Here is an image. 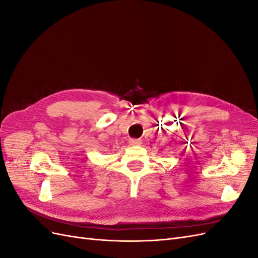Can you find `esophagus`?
<instances>
[{
    "mask_svg": "<svg viewBox=\"0 0 258 258\" xmlns=\"http://www.w3.org/2000/svg\"><path fill=\"white\" fill-rule=\"evenodd\" d=\"M129 144H130L131 146H139V145H141V144H142V141H141V140L131 139L130 141H129Z\"/></svg>",
    "mask_w": 258,
    "mask_h": 258,
    "instance_id": "1",
    "label": "esophagus"
}]
</instances>
